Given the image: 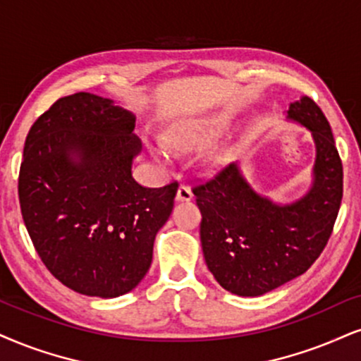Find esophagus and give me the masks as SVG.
Segmentation results:
<instances>
[{"label": "esophagus", "instance_id": "obj_1", "mask_svg": "<svg viewBox=\"0 0 361 361\" xmlns=\"http://www.w3.org/2000/svg\"><path fill=\"white\" fill-rule=\"evenodd\" d=\"M194 194L192 190H190V188H188V185L180 184L179 189H177V194H176V201L177 202H189L192 201Z\"/></svg>", "mask_w": 361, "mask_h": 361}]
</instances>
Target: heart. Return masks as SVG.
<instances>
[{
  "label": "heart",
  "instance_id": "1",
  "mask_svg": "<svg viewBox=\"0 0 361 361\" xmlns=\"http://www.w3.org/2000/svg\"><path fill=\"white\" fill-rule=\"evenodd\" d=\"M226 130L224 120H216V122H202V120H188L180 122L179 126L172 127L167 133V144L173 150H188L190 147L204 144V142L214 140ZM147 149L157 160L166 162L169 160L167 147L160 142L145 140Z\"/></svg>",
  "mask_w": 361,
  "mask_h": 361
}]
</instances>
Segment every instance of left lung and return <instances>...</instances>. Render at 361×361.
<instances>
[{
	"label": "left lung",
	"instance_id": "left-lung-1",
	"mask_svg": "<svg viewBox=\"0 0 361 361\" xmlns=\"http://www.w3.org/2000/svg\"><path fill=\"white\" fill-rule=\"evenodd\" d=\"M288 122L311 133L314 166L301 197L278 202L262 195L234 162L197 185L201 244L209 271L226 291L262 296L308 271L330 239L343 197V167L331 127L308 97L289 104Z\"/></svg>",
	"mask_w": 361,
	"mask_h": 361
}]
</instances>
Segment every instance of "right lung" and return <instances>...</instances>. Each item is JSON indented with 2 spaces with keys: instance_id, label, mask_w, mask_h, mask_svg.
<instances>
[{
  "instance_id": "obj_1",
  "label": "right lung",
  "mask_w": 361,
  "mask_h": 361,
  "mask_svg": "<svg viewBox=\"0 0 361 361\" xmlns=\"http://www.w3.org/2000/svg\"><path fill=\"white\" fill-rule=\"evenodd\" d=\"M135 115L78 92L47 110L25 140L18 194L48 271L85 296L117 298L139 284L173 207L177 182L152 189L132 176L142 152Z\"/></svg>"
}]
</instances>
